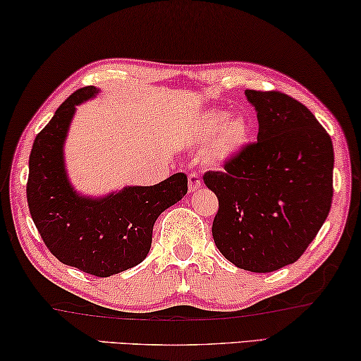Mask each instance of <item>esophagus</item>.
<instances>
[{
    "label": "esophagus",
    "mask_w": 361,
    "mask_h": 361,
    "mask_svg": "<svg viewBox=\"0 0 361 361\" xmlns=\"http://www.w3.org/2000/svg\"><path fill=\"white\" fill-rule=\"evenodd\" d=\"M201 176H199L196 171H191L190 175H188V186H190V191L192 192V191H196V190H199V188H201Z\"/></svg>",
    "instance_id": "esophagus-1"
}]
</instances>
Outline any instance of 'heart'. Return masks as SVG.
<instances>
[{
  "label": "heart",
  "instance_id": "obj_1",
  "mask_svg": "<svg viewBox=\"0 0 361 361\" xmlns=\"http://www.w3.org/2000/svg\"><path fill=\"white\" fill-rule=\"evenodd\" d=\"M196 139L207 144L204 160L211 165H222L233 159L251 134V125L243 115H228V111L209 110L196 121Z\"/></svg>",
  "mask_w": 361,
  "mask_h": 361
}]
</instances>
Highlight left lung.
<instances>
[{"label":"left lung","mask_w":361,"mask_h":361,"mask_svg":"<svg viewBox=\"0 0 361 361\" xmlns=\"http://www.w3.org/2000/svg\"><path fill=\"white\" fill-rule=\"evenodd\" d=\"M257 141L202 180L219 199L212 236L236 267L274 272L298 261L331 211L334 149L301 102L279 90H246Z\"/></svg>","instance_id":"1"}]
</instances>
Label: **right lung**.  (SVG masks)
Segmentation results:
<instances>
[{
	"mask_svg": "<svg viewBox=\"0 0 361 361\" xmlns=\"http://www.w3.org/2000/svg\"><path fill=\"white\" fill-rule=\"evenodd\" d=\"M94 94L89 85L69 95L37 134L25 191L32 220L51 255L90 276L110 277L146 259L155 220L186 195L188 176L128 186L104 199L78 196L64 173L63 142L76 105Z\"/></svg>",
	"mask_w": 361,
	"mask_h": 361,
	"instance_id": "1",
	"label": "right lung"
}]
</instances>
